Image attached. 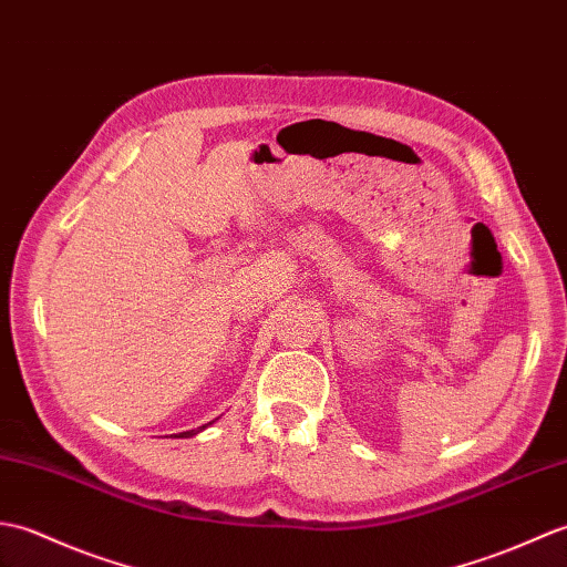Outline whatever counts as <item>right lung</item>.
Masks as SVG:
<instances>
[{"label": "right lung", "mask_w": 567, "mask_h": 567, "mask_svg": "<svg viewBox=\"0 0 567 567\" xmlns=\"http://www.w3.org/2000/svg\"><path fill=\"white\" fill-rule=\"evenodd\" d=\"M208 424H210V422H208ZM208 424H204V426H198V430H188V432H182L179 436H184V439H186V436H194V434H198L200 430H206V426H208Z\"/></svg>", "instance_id": "add662e5"}]
</instances>
